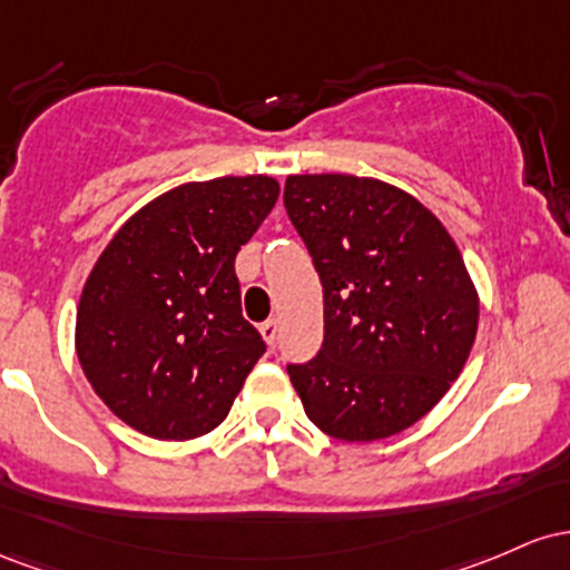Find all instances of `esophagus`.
Listing matches in <instances>:
<instances>
[{
  "instance_id": "esophagus-1",
  "label": "esophagus",
  "mask_w": 570,
  "mask_h": 570,
  "mask_svg": "<svg viewBox=\"0 0 570 570\" xmlns=\"http://www.w3.org/2000/svg\"><path fill=\"white\" fill-rule=\"evenodd\" d=\"M258 331H261V336H264V342L268 344V347L277 342V323H274V320H266V323H261Z\"/></svg>"
}]
</instances>
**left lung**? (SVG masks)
Returning <instances> with one entry per match:
<instances>
[{
  "mask_svg": "<svg viewBox=\"0 0 570 570\" xmlns=\"http://www.w3.org/2000/svg\"><path fill=\"white\" fill-rule=\"evenodd\" d=\"M285 209L323 283V350L287 366L306 417L338 441L406 431L474 347L479 293L455 239L374 177L291 175Z\"/></svg>",
  "mask_w": 570,
  "mask_h": 570,
  "instance_id": "obj_1",
  "label": "left lung"
}]
</instances>
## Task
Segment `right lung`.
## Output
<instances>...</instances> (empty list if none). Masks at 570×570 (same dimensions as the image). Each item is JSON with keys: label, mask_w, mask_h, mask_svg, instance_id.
I'll use <instances>...</instances> for the list:
<instances>
[{"label": "right lung", "mask_w": 570, "mask_h": 570, "mask_svg": "<svg viewBox=\"0 0 570 570\" xmlns=\"http://www.w3.org/2000/svg\"><path fill=\"white\" fill-rule=\"evenodd\" d=\"M277 196L268 175L183 183L101 250L80 293L75 350L94 393L134 431L188 441L228 417L266 353L242 317L234 258Z\"/></svg>", "instance_id": "obj_1"}]
</instances>
